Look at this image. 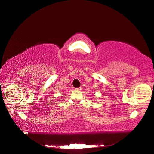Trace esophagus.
<instances>
[{"label":"esophagus","mask_w":154,"mask_h":154,"mask_svg":"<svg viewBox=\"0 0 154 154\" xmlns=\"http://www.w3.org/2000/svg\"><path fill=\"white\" fill-rule=\"evenodd\" d=\"M77 90H81L82 89V87H79V88H75Z\"/></svg>","instance_id":"1"}]
</instances>
